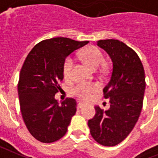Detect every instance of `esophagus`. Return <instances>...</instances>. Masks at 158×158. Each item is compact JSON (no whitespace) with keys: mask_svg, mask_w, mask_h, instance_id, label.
Returning a JSON list of instances; mask_svg holds the SVG:
<instances>
[{"mask_svg":"<svg viewBox=\"0 0 158 158\" xmlns=\"http://www.w3.org/2000/svg\"><path fill=\"white\" fill-rule=\"evenodd\" d=\"M84 106V103L82 102H79L77 103V108L78 109H81L82 107H83Z\"/></svg>","mask_w":158,"mask_h":158,"instance_id":"esophagus-1","label":"esophagus"}]
</instances>
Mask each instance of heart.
<instances>
[{
  "label": "heart",
  "instance_id": "1",
  "mask_svg": "<svg viewBox=\"0 0 158 158\" xmlns=\"http://www.w3.org/2000/svg\"><path fill=\"white\" fill-rule=\"evenodd\" d=\"M81 56L85 63L93 70L98 69L103 63V56L101 51L96 47H88L84 49ZM74 63H75L74 59L71 56L68 57L64 61L63 71H64V77L67 79L71 77ZM98 89H99V85L97 83H79L72 89V93L81 99L87 100L90 98L93 93L98 90Z\"/></svg>",
  "mask_w": 158,
  "mask_h": 158
}]
</instances>
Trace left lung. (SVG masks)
<instances>
[{"label": "left lung", "instance_id": "1", "mask_svg": "<svg viewBox=\"0 0 158 158\" xmlns=\"http://www.w3.org/2000/svg\"><path fill=\"white\" fill-rule=\"evenodd\" d=\"M97 45L112 61L110 81L103 88L110 106L107 110L94 106L96 114L88 127L98 143L114 146L128 136L138 122L145 89V71L137 53L122 41L102 40Z\"/></svg>", "mask_w": 158, "mask_h": 158}]
</instances>
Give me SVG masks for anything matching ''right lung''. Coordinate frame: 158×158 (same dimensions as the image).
<instances>
[{
    "label": "right lung",
    "instance_id": "1",
    "mask_svg": "<svg viewBox=\"0 0 158 158\" xmlns=\"http://www.w3.org/2000/svg\"><path fill=\"white\" fill-rule=\"evenodd\" d=\"M88 42L65 37L45 40L24 60L17 87L20 111L30 134L40 142H54L67 133L77 103L68 98L60 104L55 94L64 79L66 58Z\"/></svg>",
    "mask_w": 158,
    "mask_h": 158
}]
</instances>
